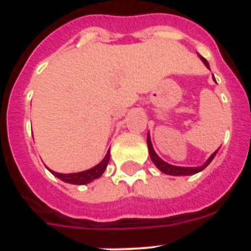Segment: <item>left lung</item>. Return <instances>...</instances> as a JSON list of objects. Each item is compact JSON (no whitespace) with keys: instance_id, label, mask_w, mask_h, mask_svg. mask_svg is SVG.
<instances>
[{"instance_id":"8db88e82","label":"left lung","mask_w":251,"mask_h":251,"mask_svg":"<svg viewBox=\"0 0 251 251\" xmlns=\"http://www.w3.org/2000/svg\"><path fill=\"white\" fill-rule=\"evenodd\" d=\"M200 59L202 60L203 64L206 65V68L210 69V65H208L207 60L202 56H200ZM147 145H148V151H150L151 159L153 161V163H154V165H156V167L158 168L159 171H162L163 174L171 175V176H188V175H195V174H197V172H200V171H202L203 168H206L208 165H210V162L214 159V157L216 156L217 151H219L217 150L216 152L212 153L211 156H210V158H208L202 166H200V167H178V166L170 165V163H167V162H165L163 159H161L158 156H157V153L154 152V150H153V146H152V142H151L150 134L147 136Z\"/></svg>"}]
</instances>
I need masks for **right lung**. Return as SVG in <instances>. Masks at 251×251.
<instances>
[{"label": "right lung", "instance_id": "1", "mask_svg": "<svg viewBox=\"0 0 251 251\" xmlns=\"http://www.w3.org/2000/svg\"><path fill=\"white\" fill-rule=\"evenodd\" d=\"M109 158H110V153L109 151H108L103 161H101L99 165H97L95 167L90 168V170L88 171L77 172V174H57V172H54V171H51V170L50 172L54 175V176H56L57 178L64 181V182L73 183V185H85V183H89L92 182V181H94V179L99 178V177L103 175L106 166H108Z\"/></svg>", "mask_w": 251, "mask_h": 251}]
</instances>
